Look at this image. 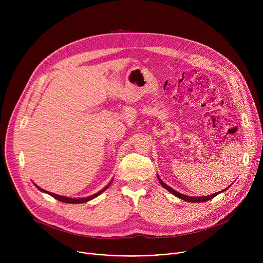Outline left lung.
I'll return each instance as SVG.
<instances>
[{"instance_id": "8db88e82", "label": "left lung", "mask_w": 263, "mask_h": 263, "mask_svg": "<svg viewBox=\"0 0 263 263\" xmlns=\"http://www.w3.org/2000/svg\"><path fill=\"white\" fill-rule=\"evenodd\" d=\"M157 178H158V181H159V183L164 187V189L167 191V192H170L171 194H173L174 196H176V197H178L179 199H181V200H183V201H186V202H191V203H202V202H206V201H209V200H211V199H213L214 197H216L218 194H220V193H223L224 191H227L229 187L231 186H229L228 189H226V190H223V191H221V192H219V193H215V194H213V195H210V196H203V197H191V196H185V195H182V194H180V193H178V192H176L175 190H173L172 187H170L167 184H165L161 179H160V177H159V175H157Z\"/></svg>"}]
</instances>
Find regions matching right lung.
I'll return each mask as SVG.
<instances>
[{
	"label": "right lung",
	"instance_id": "1",
	"mask_svg": "<svg viewBox=\"0 0 263 263\" xmlns=\"http://www.w3.org/2000/svg\"><path fill=\"white\" fill-rule=\"evenodd\" d=\"M111 182H112V180L108 183V185H106L104 189L102 190V191H100V192H98L97 194H95V195H91V196H89V197H85V198H78V199H76V198H67V197H63V196H59V195H56V194H53V193H50V192H47V191H45V190H43V189H41L40 186H37L36 184H34L37 189H39L42 193H45V194H48V195H50L51 197H53V198H55L56 200H58V201H60V202H62V203H69V204H82V203H85V202H88V201H90V200H92V199H95V198H97L98 196H100L102 193H104L108 187H109V185L111 184Z\"/></svg>",
	"mask_w": 263,
	"mask_h": 263
}]
</instances>
